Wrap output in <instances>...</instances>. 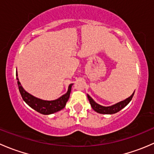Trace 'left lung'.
<instances>
[{
	"label": "left lung",
	"mask_w": 154,
	"mask_h": 154,
	"mask_svg": "<svg viewBox=\"0 0 154 154\" xmlns=\"http://www.w3.org/2000/svg\"><path fill=\"white\" fill-rule=\"evenodd\" d=\"M134 92L131 94L130 97H127V98L125 99V100H122V101L119 102V103H116V104L114 105H112V106H103L98 104V103H96L88 94H87V97H88V100H89V103L90 104H91V108H92L94 111L97 112L98 113H100V114L111 115L115 114V113L118 112H119L120 110H122L123 108H125V107L130 103V100H132V98H133V94H134Z\"/></svg>",
	"instance_id": "8db88e82"
}]
</instances>
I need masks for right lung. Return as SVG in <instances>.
Returning <instances> with one entry per match:
<instances>
[{
    "label": "right lung",
    "instance_id": "obj_1",
    "mask_svg": "<svg viewBox=\"0 0 154 154\" xmlns=\"http://www.w3.org/2000/svg\"><path fill=\"white\" fill-rule=\"evenodd\" d=\"M16 77L17 80H18V89H19L23 100L25 101V103L27 105H29L31 108L33 109L34 110L37 111L38 112L43 115H51L60 111L66 106V103H67L68 98L70 97V93H71L73 83H71L68 86L67 92L60 97H59L58 99H56V100H45L38 98V97L32 95V94L27 92V91H25V89L23 88L21 83L19 82L17 73Z\"/></svg>",
    "mask_w": 154,
    "mask_h": 154
}]
</instances>
